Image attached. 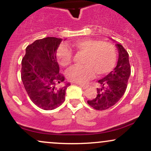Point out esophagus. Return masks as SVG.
Instances as JSON below:
<instances>
[{"label": "esophagus", "instance_id": "34e87169", "mask_svg": "<svg viewBox=\"0 0 151 151\" xmlns=\"http://www.w3.org/2000/svg\"><path fill=\"white\" fill-rule=\"evenodd\" d=\"M79 85L81 86V88H83V89H86V88L88 87V85L87 84H79Z\"/></svg>", "mask_w": 151, "mask_h": 151}]
</instances>
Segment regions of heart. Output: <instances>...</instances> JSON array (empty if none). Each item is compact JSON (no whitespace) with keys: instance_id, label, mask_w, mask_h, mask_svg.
I'll return each instance as SVG.
<instances>
[{"instance_id":"b5f03b06","label":"heart","mask_w":151,"mask_h":151,"mask_svg":"<svg viewBox=\"0 0 151 151\" xmlns=\"http://www.w3.org/2000/svg\"><path fill=\"white\" fill-rule=\"evenodd\" d=\"M70 47L78 53L84 54L82 66L73 67L67 72V78L77 83L85 82L93 76L109 73L117 61V49L113 43L100 40L84 38L74 41ZM58 61L63 67H68L73 60V52L65 45H61L57 51Z\"/></svg>"}]
</instances>
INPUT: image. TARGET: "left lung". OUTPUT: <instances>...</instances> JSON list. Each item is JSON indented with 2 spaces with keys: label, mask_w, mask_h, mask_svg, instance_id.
<instances>
[{
  "label": "left lung",
  "mask_w": 151,
  "mask_h": 151,
  "mask_svg": "<svg viewBox=\"0 0 151 151\" xmlns=\"http://www.w3.org/2000/svg\"><path fill=\"white\" fill-rule=\"evenodd\" d=\"M119 51L116 67L104 78L98 81L100 87L93 99L88 100L89 106L96 110L103 111L115 105L122 97L127 88L131 74L129 53L120 44H116Z\"/></svg>",
  "instance_id": "1"
}]
</instances>
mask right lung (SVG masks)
<instances>
[{
    "label": "right lung",
    "mask_w": 151,
    "mask_h": 151,
    "mask_svg": "<svg viewBox=\"0 0 151 151\" xmlns=\"http://www.w3.org/2000/svg\"><path fill=\"white\" fill-rule=\"evenodd\" d=\"M61 38L47 37L26 47L22 60L21 79L30 100L39 108L52 110L65 101V76L60 72L57 50Z\"/></svg>",
    "instance_id": "1"
}]
</instances>
